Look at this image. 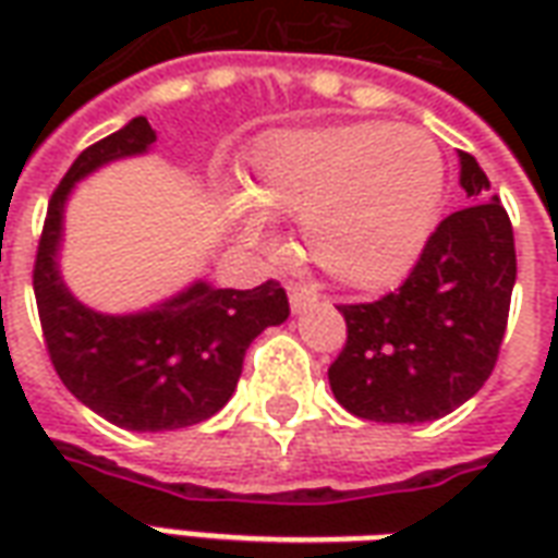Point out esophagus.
<instances>
[{
  "mask_svg": "<svg viewBox=\"0 0 558 558\" xmlns=\"http://www.w3.org/2000/svg\"><path fill=\"white\" fill-rule=\"evenodd\" d=\"M316 290L314 287H307V283H290V307L292 314H302V311H307L311 304H316Z\"/></svg>",
  "mask_w": 558,
  "mask_h": 558,
  "instance_id": "esophagus-1",
  "label": "esophagus"
}]
</instances>
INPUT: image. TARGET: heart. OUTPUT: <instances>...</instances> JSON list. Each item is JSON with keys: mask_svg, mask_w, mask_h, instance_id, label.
<instances>
[{"mask_svg": "<svg viewBox=\"0 0 558 558\" xmlns=\"http://www.w3.org/2000/svg\"><path fill=\"white\" fill-rule=\"evenodd\" d=\"M445 194V160L421 128L388 122L287 128L256 140L247 196L232 223L266 244V215L302 220L316 266L350 290L398 283L430 239Z\"/></svg>", "mask_w": 558, "mask_h": 558, "instance_id": "heart-1", "label": "heart"}]
</instances>
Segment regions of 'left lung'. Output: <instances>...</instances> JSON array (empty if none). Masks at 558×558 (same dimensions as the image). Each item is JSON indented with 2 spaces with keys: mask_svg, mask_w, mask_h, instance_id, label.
<instances>
[{
  "mask_svg": "<svg viewBox=\"0 0 558 558\" xmlns=\"http://www.w3.org/2000/svg\"><path fill=\"white\" fill-rule=\"evenodd\" d=\"M472 199L433 230L410 278L379 302L340 304L347 347L328 383L347 412L383 424L463 407L499 359L517 280L514 230L478 160L460 151Z\"/></svg>",
  "mask_w": 558,
  "mask_h": 558,
  "instance_id": "8db88e82",
  "label": "left lung"
}]
</instances>
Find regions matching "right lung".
I'll return each instance as SVG.
<instances>
[{"label":"right lung","instance_id":"right-lung-1","mask_svg":"<svg viewBox=\"0 0 558 558\" xmlns=\"http://www.w3.org/2000/svg\"><path fill=\"white\" fill-rule=\"evenodd\" d=\"M155 131L143 116L80 155L50 196L32 287L44 343L65 388L116 427L179 430L227 407L244 352L290 316L278 280L254 290H218L206 280L137 314H98L74 299L59 271L65 203L74 184L104 163L146 155Z\"/></svg>","mask_w":558,"mask_h":558}]
</instances>
